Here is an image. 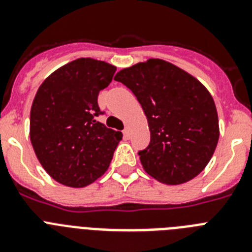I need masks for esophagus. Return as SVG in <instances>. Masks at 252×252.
I'll use <instances>...</instances> for the list:
<instances>
[{"label": "esophagus", "instance_id": "esophagus-1", "mask_svg": "<svg viewBox=\"0 0 252 252\" xmlns=\"http://www.w3.org/2000/svg\"><path fill=\"white\" fill-rule=\"evenodd\" d=\"M130 136H131V128L126 127L124 130V137H125V139H130Z\"/></svg>", "mask_w": 252, "mask_h": 252}]
</instances>
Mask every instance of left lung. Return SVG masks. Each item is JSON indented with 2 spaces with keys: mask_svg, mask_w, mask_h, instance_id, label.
Wrapping results in <instances>:
<instances>
[{
  "mask_svg": "<svg viewBox=\"0 0 252 252\" xmlns=\"http://www.w3.org/2000/svg\"><path fill=\"white\" fill-rule=\"evenodd\" d=\"M136 95L148 119L150 144L139 151L144 170L168 186L197 177L220 137L212 95L193 75L161 59H149L116 74Z\"/></svg>",
  "mask_w": 252,
  "mask_h": 252,
  "instance_id": "left-lung-1",
  "label": "left lung"
}]
</instances>
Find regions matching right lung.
<instances>
[{
  "label": "right lung",
  "instance_id": "right-lung-1",
  "mask_svg": "<svg viewBox=\"0 0 252 252\" xmlns=\"http://www.w3.org/2000/svg\"><path fill=\"white\" fill-rule=\"evenodd\" d=\"M116 66L79 58L51 73L39 87L30 112V140L36 158L58 183L82 188L104 174L122 132L95 121L99 91Z\"/></svg>",
  "mask_w": 252,
  "mask_h": 252
}]
</instances>
